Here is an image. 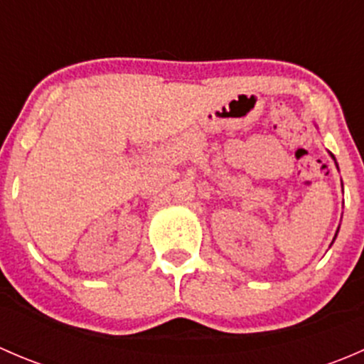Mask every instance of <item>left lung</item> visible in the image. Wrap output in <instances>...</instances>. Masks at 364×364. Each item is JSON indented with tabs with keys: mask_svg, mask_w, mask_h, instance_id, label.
<instances>
[{
	"mask_svg": "<svg viewBox=\"0 0 364 364\" xmlns=\"http://www.w3.org/2000/svg\"><path fill=\"white\" fill-rule=\"evenodd\" d=\"M331 156H333V155H331ZM336 234H338V230H336ZM335 237H336V236H335Z\"/></svg>",
	"mask_w": 364,
	"mask_h": 364,
	"instance_id": "left-lung-1",
	"label": "left lung"
}]
</instances>
